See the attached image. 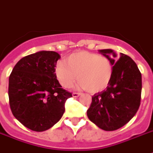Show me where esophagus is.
<instances>
[{
    "instance_id": "1",
    "label": "esophagus",
    "mask_w": 153,
    "mask_h": 153,
    "mask_svg": "<svg viewBox=\"0 0 153 153\" xmlns=\"http://www.w3.org/2000/svg\"><path fill=\"white\" fill-rule=\"evenodd\" d=\"M80 95H81V93H73L74 97H79Z\"/></svg>"
}]
</instances>
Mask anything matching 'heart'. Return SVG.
Listing matches in <instances>:
<instances>
[{
	"label": "heart",
	"instance_id": "heart-1",
	"mask_svg": "<svg viewBox=\"0 0 153 153\" xmlns=\"http://www.w3.org/2000/svg\"><path fill=\"white\" fill-rule=\"evenodd\" d=\"M55 73L65 88H71L78 79V86L89 93H98L111 82L113 67L107 57L89 51H79L71 54L65 61H58Z\"/></svg>",
	"mask_w": 153,
	"mask_h": 153
}]
</instances>
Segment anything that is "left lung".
<instances>
[{
  "instance_id": "left-lung-1",
  "label": "left lung",
  "mask_w": 153,
  "mask_h": 153,
  "mask_svg": "<svg viewBox=\"0 0 153 153\" xmlns=\"http://www.w3.org/2000/svg\"><path fill=\"white\" fill-rule=\"evenodd\" d=\"M99 52L112 64V78L106 90L93 95L87 115L97 127L113 131L126 125L138 111L142 75L136 63L127 55L121 53L118 59L111 49L99 50Z\"/></svg>"
}]
</instances>
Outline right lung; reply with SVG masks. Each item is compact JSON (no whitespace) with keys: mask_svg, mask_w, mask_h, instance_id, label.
Segmentation results:
<instances>
[{"mask_svg":"<svg viewBox=\"0 0 153 153\" xmlns=\"http://www.w3.org/2000/svg\"><path fill=\"white\" fill-rule=\"evenodd\" d=\"M60 56L42 51L28 55L15 65L9 78L12 114L31 130L45 131L59 121L65 103L72 93L62 88L55 67Z\"/></svg>","mask_w":153,"mask_h":153,"instance_id":"right-lung-1","label":"right lung"}]
</instances>
